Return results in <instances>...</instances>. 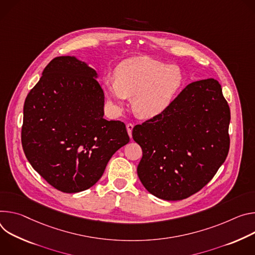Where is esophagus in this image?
Returning a JSON list of instances; mask_svg holds the SVG:
<instances>
[{"instance_id": "1", "label": "esophagus", "mask_w": 255, "mask_h": 255, "mask_svg": "<svg viewBox=\"0 0 255 255\" xmlns=\"http://www.w3.org/2000/svg\"><path fill=\"white\" fill-rule=\"evenodd\" d=\"M132 128H133V125H132V124H128V125H127V130H128V133L129 136H131Z\"/></svg>"}]
</instances>
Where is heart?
<instances>
[{"label": "heart", "mask_w": 255, "mask_h": 255, "mask_svg": "<svg viewBox=\"0 0 255 255\" xmlns=\"http://www.w3.org/2000/svg\"><path fill=\"white\" fill-rule=\"evenodd\" d=\"M116 80L106 78L103 90L111 107L121 112L131 98L132 108L143 119H153L171 104L180 89L183 75L173 65L149 56H134L122 62L115 70Z\"/></svg>", "instance_id": "b5f03b06"}]
</instances>
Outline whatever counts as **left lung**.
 <instances>
[{"label":"left lung","instance_id":"1","mask_svg":"<svg viewBox=\"0 0 255 255\" xmlns=\"http://www.w3.org/2000/svg\"><path fill=\"white\" fill-rule=\"evenodd\" d=\"M229 105L215 79L188 84L160 116L132 128L143 151L137 176L165 201L201 190L225 162L230 147Z\"/></svg>","mask_w":255,"mask_h":255}]
</instances>
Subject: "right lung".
<instances>
[{
	"label": "right lung",
	"instance_id": "1",
	"mask_svg": "<svg viewBox=\"0 0 255 255\" xmlns=\"http://www.w3.org/2000/svg\"><path fill=\"white\" fill-rule=\"evenodd\" d=\"M98 77L76 56H58L25 99V156L41 177L63 192L93 186L112 155L129 142L124 123L103 118Z\"/></svg>",
	"mask_w": 255,
	"mask_h": 255
}]
</instances>
